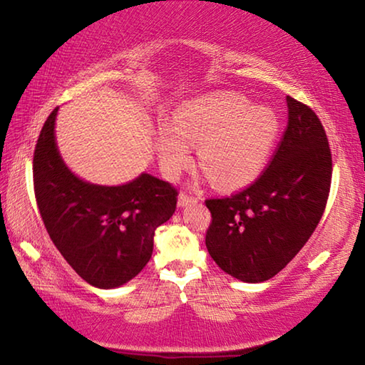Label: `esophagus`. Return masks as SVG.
<instances>
[{"mask_svg": "<svg viewBox=\"0 0 365 365\" xmlns=\"http://www.w3.org/2000/svg\"><path fill=\"white\" fill-rule=\"evenodd\" d=\"M196 197L195 196H190L187 193H180L178 195V206L183 207V206H188L190 202H195Z\"/></svg>", "mask_w": 365, "mask_h": 365, "instance_id": "obj_1", "label": "esophagus"}]
</instances>
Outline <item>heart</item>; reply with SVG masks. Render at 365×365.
Wrapping results in <instances>:
<instances>
[{
    "label": "heart",
    "instance_id": "1",
    "mask_svg": "<svg viewBox=\"0 0 365 365\" xmlns=\"http://www.w3.org/2000/svg\"><path fill=\"white\" fill-rule=\"evenodd\" d=\"M279 128L272 108L242 95L212 93L188 103L175 127L159 128L156 151L160 168L175 177L191 163L190 146L197 148V165L215 187H240L261 170Z\"/></svg>",
    "mask_w": 365,
    "mask_h": 365
}]
</instances>
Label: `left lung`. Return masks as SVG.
Wrapping results in <instances>:
<instances>
[{"mask_svg": "<svg viewBox=\"0 0 365 365\" xmlns=\"http://www.w3.org/2000/svg\"><path fill=\"white\" fill-rule=\"evenodd\" d=\"M287 104V130L267 169L248 188L206 200L209 255L246 283L272 279L298 255L329 200L331 154L322 122L294 98Z\"/></svg>", "mask_w": 365, "mask_h": 365, "instance_id": "obj_1", "label": "left lung"}]
</instances>
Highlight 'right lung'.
Listing matches in <instances>:
<instances>
[{"label":"right lung","instance_id":"add662e5","mask_svg":"<svg viewBox=\"0 0 365 365\" xmlns=\"http://www.w3.org/2000/svg\"><path fill=\"white\" fill-rule=\"evenodd\" d=\"M43 125L34 153V188L46 232L67 264L96 288L120 287L143 270L153 238L177 207V190L150 174L119 187L72 174L58 151L54 122Z\"/></svg>","mask_w":365,"mask_h":365}]
</instances>
